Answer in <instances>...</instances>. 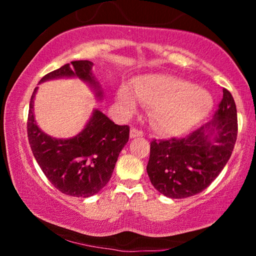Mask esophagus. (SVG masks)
<instances>
[{
  "label": "esophagus",
  "instance_id": "34e87169",
  "mask_svg": "<svg viewBox=\"0 0 256 256\" xmlns=\"http://www.w3.org/2000/svg\"><path fill=\"white\" fill-rule=\"evenodd\" d=\"M144 136V132L136 128H132L131 131H130V136L131 138H136V136Z\"/></svg>",
  "mask_w": 256,
  "mask_h": 256
}]
</instances>
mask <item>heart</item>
<instances>
[{
  "mask_svg": "<svg viewBox=\"0 0 256 256\" xmlns=\"http://www.w3.org/2000/svg\"><path fill=\"white\" fill-rule=\"evenodd\" d=\"M132 86H122L118 92L120 110L131 114L138 102L151 106V120L160 131L177 133L204 118L212 107L210 94L196 84L166 74L140 78Z\"/></svg>",
  "mask_w": 256,
  "mask_h": 256,
  "instance_id": "obj_1",
  "label": "heart"
}]
</instances>
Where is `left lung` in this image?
I'll return each instance as SVG.
<instances>
[{"instance_id": "left-lung-1", "label": "left lung", "mask_w": 256, "mask_h": 256, "mask_svg": "<svg viewBox=\"0 0 256 256\" xmlns=\"http://www.w3.org/2000/svg\"><path fill=\"white\" fill-rule=\"evenodd\" d=\"M224 96L211 122L182 138L154 140L146 164L151 184L172 198L206 190L226 166L237 138V110L232 94Z\"/></svg>"}]
</instances>
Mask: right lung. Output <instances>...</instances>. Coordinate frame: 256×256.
<instances>
[{
    "mask_svg": "<svg viewBox=\"0 0 256 256\" xmlns=\"http://www.w3.org/2000/svg\"><path fill=\"white\" fill-rule=\"evenodd\" d=\"M90 60H73L47 73L40 82L64 76H78L102 92L92 73ZM34 88L30 99L27 132L30 148L42 172L60 192L76 198H88L98 193L110 182L120 150L130 136L128 125H118L94 110L82 131L72 138H55L37 126L34 118Z\"/></svg>",
    "mask_w": 256,
    "mask_h": 256,
    "instance_id": "right-lung-1",
    "label": "right lung"
}]
</instances>
